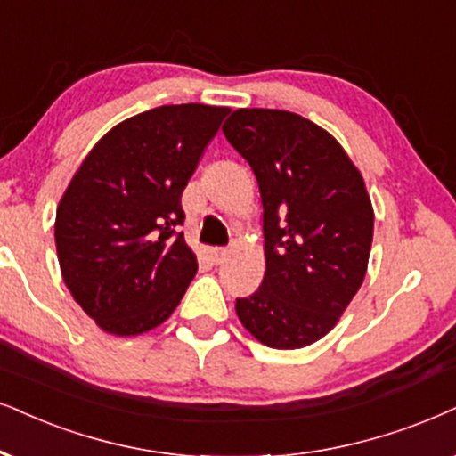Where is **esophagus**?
<instances>
[{"label": "esophagus", "mask_w": 456, "mask_h": 456, "mask_svg": "<svg viewBox=\"0 0 456 456\" xmlns=\"http://www.w3.org/2000/svg\"><path fill=\"white\" fill-rule=\"evenodd\" d=\"M210 255H212V261H215L216 265H221V263L227 261V256L232 255V252H229L227 248H212Z\"/></svg>", "instance_id": "esophagus-1"}]
</instances>
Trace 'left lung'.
<instances>
[{
  "mask_svg": "<svg viewBox=\"0 0 456 456\" xmlns=\"http://www.w3.org/2000/svg\"><path fill=\"white\" fill-rule=\"evenodd\" d=\"M224 138L255 172L265 275L238 298L241 326L273 349H301L337 326L364 281L374 210L362 172L330 132L280 109H238Z\"/></svg>",
  "mask_w": 456,
  "mask_h": 456,
  "instance_id": "8db88e82",
  "label": "left lung"
}]
</instances>
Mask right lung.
Returning <instances> with one entry per match:
<instances>
[{"label": "right lung", "mask_w": 456, "mask_h": 456, "mask_svg": "<svg viewBox=\"0 0 456 456\" xmlns=\"http://www.w3.org/2000/svg\"><path fill=\"white\" fill-rule=\"evenodd\" d=\"M229 107L164 105L113 126L90 149L56 208L61 275L102 332L164 324L198 271L181 195Z\"/></svg>", "instance_id": "1"}]
</instances>
